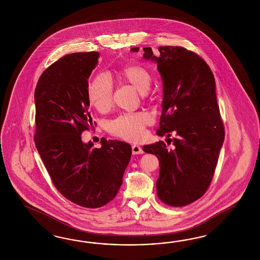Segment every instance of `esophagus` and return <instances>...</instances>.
Listing matches in <instances>:
<instances>
[{"instance_id":"1","label":"esophagus","mask_w":260,"mask_h":260,"mask_svg":"<svg viewBox=\"0 0 260 260\" xmlns=\"http://www.w3.org/2000/svg\"><path fill=\"white\" fill-rule=\"evenodd\" d=\"M132 150H133V154H142L144 152L141 147L138 145H133Z\"/></svg>"}]
</instances>
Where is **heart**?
<instances>
[{"instance_id": "1", "label": "heart", "mask_w": 260, "mask_h": 260, "mask_svg": "<svg viewBox=\"0 0 260 260\" xmlns=\"http://www.w3.org/2000/svg\"><path fill=\"white\" fill-rule=\"evenodd\" d=\"M118 76L140 91L143 98L147 97L152 79L150 72L144 67L127 64L119 70ZM112 91L113 87L110 79L104 74H98L88 86L89 102L98 111L106 112L112 105ZM150 123L151 118L146 112H126L110 120L107 124V131L127 141H138L144 137L146 126Z\"/></svg>"}]
</instances>
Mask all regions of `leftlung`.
<instances>
[{
  "label": "left lung",
  "mask_w": 260,
  "mask_h": 260,
  "mask_svg": "<svg viewBox=\"0 0 260 260\" xmlns=\"http://www.w3.org/2000/svg\"><path fill=\"white\" fill-rule=\"evenodd\" d=\"M137 52L139 47H133ZM143 57L157 63L163 81L162 114L157 131L163 141L146 145L143 150L159 160L157 197L172 207L190 204L209 188L225 131L216 101L215 81L208 63L182 47H159L160 55L144 47ZM172 133L177 136L173 140Z\"/></svg>",
  "instance_id": "8db88e82"
}]
</instances>
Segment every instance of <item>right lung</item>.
<instances>
[{
    "label": "right lung",
    "mask_w": 260,
    "mask_h": 260,
    "mask_svg": "<svg viewBox=\"0 0 260 260\" xmlns=\"http://www.w3.org/2000/svg\"><path fill=\"white\" fill-rule=\"evenodd\" d=\"M99 52L63 56L49 66L35 88L34 141L51 181L75 204L96 209L110 202L132 156L126 142L101 139V148L81 135L93 127L88 111V78Z\"/></svg>",
    "instance_id": "add662e5"
}]
</instances>
